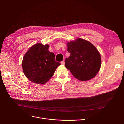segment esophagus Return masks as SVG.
<instances>
[{
  "mask_svg": "<svg viewBox=\"0 0 124 124\" xmlns=\"http://www.w3.org/2000/svg\"><path fill=\"white\" fill-rule=\"evenodd\" d=\"M60 63H61V65H64V64H65V62H64V60H63V61H62L60 62Z\"/></svg>",
  "mask_w": 124,
  "mask_h": 124,
  "instance_id": "obj_1",
  "label": "esophagus"
}]
</instances>
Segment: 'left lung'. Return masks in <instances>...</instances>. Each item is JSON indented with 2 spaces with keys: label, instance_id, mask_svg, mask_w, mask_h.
<instances>
[{
  "label": "left lung",
  "instance_id": "left-lung-1",
  "mask_svg": "<svg viewBox=\"0 0 124 124\" xmlns=\"http://www.w3.org/2000/svg\"><path fill=\"white\" fill-rule=\"evenodd\" d=\"M67 47L70 56L65 59V67L73 76L81 81L95 77L101 65V55L96 47L81 38L68 43Z\"/></svg>",
  "mask_w": 124,
  "mask_h": 124
}]
</instances>
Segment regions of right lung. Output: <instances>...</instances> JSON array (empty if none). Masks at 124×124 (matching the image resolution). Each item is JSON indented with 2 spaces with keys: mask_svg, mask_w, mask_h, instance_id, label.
<instances>
[{
  "mask_svg": "<svg viewBox=\"0 0 124 124\" xmlns=\"http://www.w3.org/2000/svg\"><path fill=\"white\" fill-rule=\"evenodd\" d=\"M49 45L38 43L31 46L24 55L22 67L31 81L44 84L54 75L60 63L55 60L54 53L48 50Z\"/></svg>",
  "mask_w": 124,
  "mask_h": 124,
  "instance_id": "1",
  "label": "right lung"
}]
</instances>
